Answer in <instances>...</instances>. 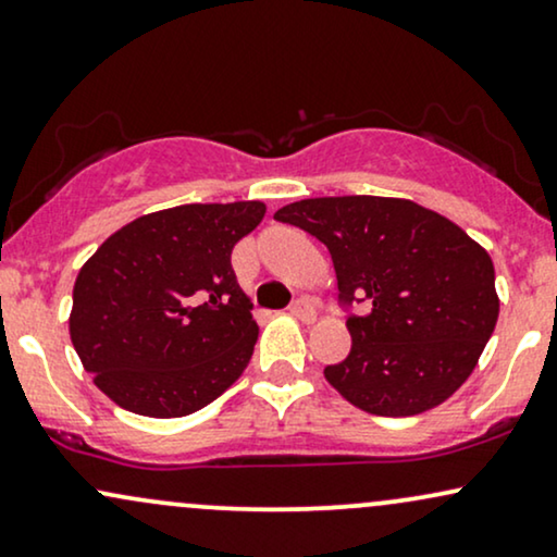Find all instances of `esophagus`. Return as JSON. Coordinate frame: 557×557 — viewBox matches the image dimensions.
Returning a JSON list of instances; mask_svg holds the SVG:
<instances>
[{"mask_svg": "<svg viewBox=\"0 0 557 557\" xmlns=\"http://www.w3.org/2000/svg\"><path fill=\"white\" fill-rule=\"evenodd\" d=\"M294 318L297 320H301V322H314V318H318V312H314V305L310 299H297L292 305V310H289Z\"/></svg>", "mask_w": 557, "mask_h": 557, "instance_id": "34e87169", "label": "esophagus"}]
</instances>
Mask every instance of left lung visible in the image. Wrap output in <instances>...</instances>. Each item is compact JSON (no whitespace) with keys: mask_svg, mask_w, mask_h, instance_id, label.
Segmentation results:
<instances>
[{"mask_svg":"<svg viewBox=\"0 0 557 557\" xmlns=\"http://www.w3.org/2000/svg\"><path fill=\"white\" fill-rule=\"evenodd\" d=\"M331 250L351 354L325 380L356 408L405 418L462 387L498 320L493 260L462 226L408 198L325 196L278 209Z\"/></svg>","mask_w":557,"mask_h":557,"instance_id":"8db88e82","label":"left lung"}]
</instances>
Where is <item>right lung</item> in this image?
Segmentation results:
<instances>
[{"instance_id":"add662e5","label":"right lung","mask_w":557,"mask_h":557,"mask_svg":"<svg viewBox=\"0 0 557 557\" xmlns=\"http://www.w3.org/2000/svg\"><path fill=\"white\" fill-rule=\"evenodd\" d=\"M263 216V201L173 206L87 258L69 338L100 393L136 416L183 418L239 380L258 322L230 258Z\"/></svg>"}]
</instances>
